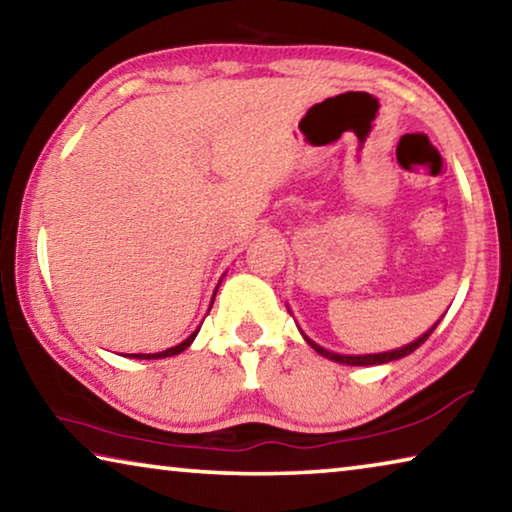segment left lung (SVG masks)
Masks as SVG:
<instances>
[{
    "label": "left lung",
    "mask_w": 512,
    "mask_h": 512,
    "mask_svg": "<svg viewBox=\"0 0 512 512\" xmlns=\"http://www.w3.org/2000/svg\"><path fill=\"white\" fill-rule=\"evenodd\" d=\"M440 323V320H438ZM438 323L433 325L429 332H424L420 339H415L413 343H409V345H404V348H397V350H391V352H379V354H357V357H350V354H336V352H329V350H325V348H320L318 343H314L311 339H307L305 334V341L311 345V348H314L320 357H325V359H332V361H336V363H348V366H379V363H388V361H395V359H402V357H406V354H411V352H415L420 348V345L429 339L431 336V332L433 329L438 327Z\"/></svg>",
    "instance_id": "left-lung-1"
}]
</instances>
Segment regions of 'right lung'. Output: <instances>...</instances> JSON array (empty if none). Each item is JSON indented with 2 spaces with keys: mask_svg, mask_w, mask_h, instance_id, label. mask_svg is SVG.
<instances>
[{
  "mask_svg": "<svg viewBox=\"0 0 512 512\" xmlns=\"http://www.w3.org/2000/svg\"><path fill=\"white\" fill-rule=\"evenodd\" d=\"M201 329V327H198ZM198 329L196 332L192 334V336H187V339L180 343V345H176V348H169V350H164V352H155V354H128V357H133V359H164V357H173V354H180L183 350H187L189 345H192V341L196 339V334H198Z\"/></svg>",
  "mask_w": 512,
  "mask_h": 512,
  "instance_id": "obj_1",
  "label": "right lung"
}]
</instances>
